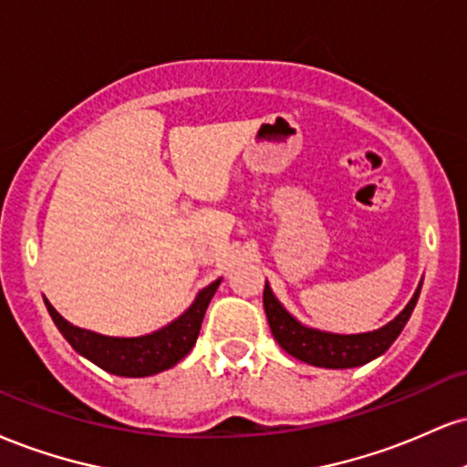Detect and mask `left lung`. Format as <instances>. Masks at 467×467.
<instances>
[{"label":"left lung","mask_w":467,"mask_h":467,"mask_svg":"<svg viewBox=\"0 0 467 467\" xmlns=\"http://www.w3.org/2000/svg\"><path fill=\"white\" fill-rule=\"evenodd\" d=\"M420 289H422V280H420L409 305L391 322H387L376 330H369V333L341 335L311 328V326L302 324L300 319L291 316L287 308L280 305L269 283H265V291H263V306H265L274 339L278 341V346L287 355L296 357L297 361L316 365V368L346 369L374 361V358H379L389 350V346L402 333L404 324L409 322L415 305H418Z\"/></svg>","instance_id":"8db88e82"}]
</instances>
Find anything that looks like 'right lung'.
<instances>
[{"mask_svg": "<svg viewBox=\"0 0 467 467\" xmlns=\"http://www.w3.org/2000/svg\"><path fill=\"white\" fill-rule=\"evenodd\" d=\"M219 283H222V278L198 291L191 306L173 322L154 330V333L139 337H109L73 326L49 305L47 297H43V300L54 324L58 326V330L78 355L115 376L143 379V376L165 372V369L173 368L180 358L189 355L191 348L198 341L202 319H204V313L209 308L211 297L215 296Z\"/></svg>", "mask_w": 467, "mask_h": 467, "instance_id": "right-lung-1", "label": "right lung"}]
</instances>
